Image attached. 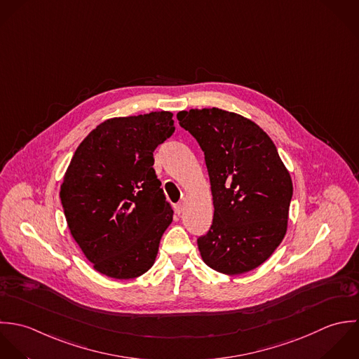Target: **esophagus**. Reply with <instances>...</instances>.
<instances>
[{"mask_svg": "<svg viewBox=\"0 0 359 359\" xmlns=\"http://www.w3.org/2000/svg\"><path fill=\"white\" fill-rule=\"evenodd\" d=\"M183 210H184V204L183 203H179L176 207H175V211L177 215H182L183 214Z\"/></svg>", "mask_w": 359, "mask_h": 359, "instance_id": "1", "label": "esophagus"}]
</instances>
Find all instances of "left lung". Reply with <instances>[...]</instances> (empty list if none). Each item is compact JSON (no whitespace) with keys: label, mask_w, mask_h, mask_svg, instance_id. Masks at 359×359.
<instances>
[{"label":"left lung","mask_w":359,"mask_h":359,"mask_svg":"<svg viewBox=\"0 0 359 359\" xmlns=\"http://www.w3.org/2000/svg\"><path fill=\"white\" fill-rule=\"evenodd\" d=\"M179 123L205 154L214 220L203 261L223 275L262 265L285 238L292 182L271 137L251 119L219 108L180 111Z\"/></svg>","instance_id":"8db88e82"}]
</instances>
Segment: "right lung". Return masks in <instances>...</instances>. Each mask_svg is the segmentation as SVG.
<instances>
[{
  "label": "right lung",
  "mask_w": 359,
  "mask_h": 359,
  "mask_svg": "<svg viewBox=\"0 0 359 359\" xmlns=\"http://www.w3.org/2000/svg\"><path fill=\"white\" fill-rule=\"evenodd\" d=\"M173 114L111 118L80 143L64 175L61 203L73 240L112 279L142 276L172 223L154 151L175 132Z\"/></svg>",
  "instance_id": "right-lung-1"
}]
</instances>
